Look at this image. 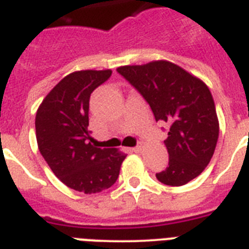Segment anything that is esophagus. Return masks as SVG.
<instances>
[{
    "instance_id": "1",
    "label": "esophagus",
    "mask_w": 249,
    "mask_h": 249,
    "mask_svg": "<svg viewBox=\"0 0 249 249\" xmlns=\"http://www.w3.org/2000/svg\"><path fill=\"white\" fill-rule=\"evenodd\" d=\"M142 148H143V143H141V142H138L137 143V145H135V147H133V151H134V152H141V151H142Z\"/></svg>"
}]
</instances>
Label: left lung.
<instances>
[{
    "label": "left lung",
    "mask_w": 249,
    "mask_h": 249,
    "mask_svg": "<svg viewBox=\"0 0 249 249\" xmlns=\"http://www.w3.org/2000/svg\"><path fill=\"white\" fill-rule=\"evenodd\" d=\"M118 72L147 101L156 121L169 128L165 141L169 166L159 181L180 187L197 178L211 161L219 120L209 87L169 61L121 66Z\"/></svg>",
    "instance_id": "8db88e82"
}]
</instances>
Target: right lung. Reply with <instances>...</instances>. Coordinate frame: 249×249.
I'll use <instances>...</instances> for the list:
<instances>
[{
  "instance_id": "obj_1",
  "label": "right lung",
  "mask_w": 249,
  "mask_h": 249,
  "mask_svg": "<svg viewBox=\"0 0 249 249\" xmlns=\"http://www.w3.org/2000/svg\"><path fill=\"white\" fill-rule=\"evenodd\" d=\"M111 70L69 74L48 93L36 115L40 155L56 177L86 195L114 185L125 156L115 148H98L89 137V98L110 78Z\"/></svg>"
}]
</instances>
